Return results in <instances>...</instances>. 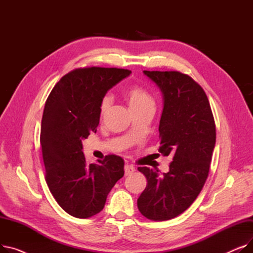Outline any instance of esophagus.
<instances>
[{"instance_id":"1","label":"esophagus","mask_w":253,"mask_h":253,"mask_svg":"<svg viewBox=\"0 0 253 253\" xmlns=\"http://www.w3.org/2000/svg\"><path fill=\"white\" fill-rule=\"evenodd\" d=\"M134 171H135V168L132 165H129V164L125 165V175H129L131 173H133Z\"/></svg>"}]
</instances>
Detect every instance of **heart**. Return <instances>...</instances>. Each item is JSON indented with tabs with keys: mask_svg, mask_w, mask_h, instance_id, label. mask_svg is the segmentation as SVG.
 <instances>
[{
	"mask_svg": "<svg viewBox=\"0 0 253 253\" xmlns=\"http://www.w3.org/2000/svg\"><path fill=\"white\" fill-rule=\"evenodd\" d=\"M126 96L129 102L130 108L133 112L148 108V106H154V100L149 93L142 89L141 87H131L127 90ZM112 105V96L104 95L100 101L99 105V114L101 117H104L108 114Z\"/></svg>",
	"mask_w": 253,
	"mask_h": 253,
	"instance_id": "heart-1",
	"label": "heart"
}]
</instances>
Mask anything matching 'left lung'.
I'll return each instance as SVG.
<instances>
[{
    "instance_id": "8db88e82",
    "label": "left lung",
    "mask_w": 253,
    "mask_h": 253,
    "mask_svg": "<svg viewBox=\"0 0 253 253\" xmlns=\"http://www.w3.org/2000/svg\"><path fill=\"white\" fill-rule=\"evenodd\" d=\"M143 74L163 93L159 153L171 156L172 161L169 171L162 175L157 169L138 167L148 183L137 206L143 216L163 221L181 214L202 191L216 130L206 93L190 76L176 71H143Z\"/></svg>"
}]
</instances>
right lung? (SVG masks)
<instances>
[{
    "label": "right lung",
    "instance_id": "right-lung-1",
    "mask_svg": "<svg viewBox=\"0 0 253 253\" xmlns=\"http://www.w3.org/2000/svg\"><path fill=\"white\" fill-rule=\"evenodd\" d=\"M130 74L117 68L76 69L59 80L46 100L40 136L45 179L59 206L74 217L99 213L124 175V160L116 155L88 165L82 140L96 132L106 91Z\"/></svg>",
    "mask_w": 253,
    "mask_h": 253
}]
</instances>
